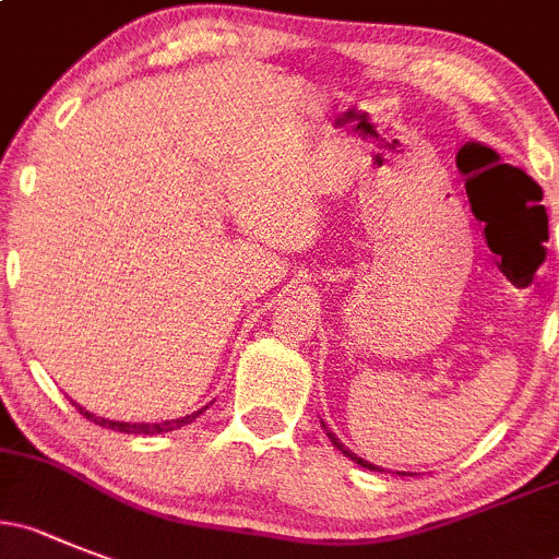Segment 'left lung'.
Instances as JSON below:
<instances>
[{
    "label": "left lung",
    "mask_w": 559,
    "mask_h": 559,
    "mask_svg": "<svg viewBox=\"0 0 559 559\" xmlns=\"http://www.w3.org/2000/svg\"><path fill=\"white\" fill-rule=\"evenodd\" d=\"M322 430H325V432H328V438H331V444H333V447H336V450H338V452H342V455H344V457H350V461H356V463H358V466H364V468H372V472H383V468L372 466V463H367V461H364V457H358V455H356V452H350V450H347V447H344V444H342V441H338V438H336V432H331V430H328V425H325V421H322ZM397 474H403V472H397Z\"/></svg>",
    "instance_id": "1"
}]
</instances>
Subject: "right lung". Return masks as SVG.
<instances>
[{"label": "right lung", "instance_id": "add662e5", "mask_svg": "<svg viewBox=\"0 0 559 559\" xmlns=\"http://www.w3.org/2000/svg\"><path fill=\"white\" fill-rule=\"evenodd\" d=\"M76 408H80V405H76ZM203 411H206V408L195 411V414H190V416H181V419L159 421V425H151V421H134V425H132V421H112V419H102V416H93V414H87L85 408H80V414L85 416V419L96 421V425H102V427H109V430L134 432V436H156V432H170V430H179V427L190 425V421H195L198 416L203 414Z\"/></svg>", "mask_w": 559, "mask_h": 559}]
</instances>
